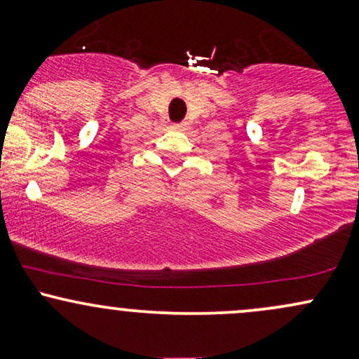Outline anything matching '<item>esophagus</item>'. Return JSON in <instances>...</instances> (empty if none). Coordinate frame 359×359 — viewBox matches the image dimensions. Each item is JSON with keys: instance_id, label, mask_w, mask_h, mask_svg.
Listing matches in <instances>:
<instances>
[{"instance_id": "34e87169", "label": "esophagus", "mask_w": 359, "mask_h": 359, "mask_svg": "<svg viewBox=\"0 0 359 359\" xmlns=\"http://www.w3.org/2000/svg\"><path fill=\"white\" fill-rule=\"evenodd\" d=\"M187 126H189V123H180V125H177V128H180V130H185Z\"/></svg>"}]
</instances>
